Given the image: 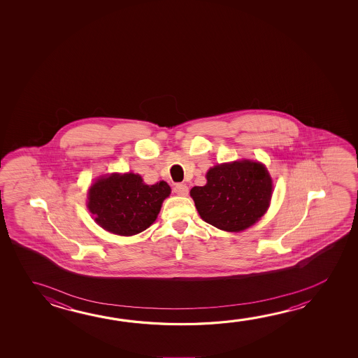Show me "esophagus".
<instances>
[{"label": "esophagus", "instance_id": "1", "mask_svg": "<svg viewBox=\"0 0 358 358\" xmlns=\"http://www.w3.org/2000/svg\"><path fill=\"white\" fill-rule=\"evenodd\" d=\"M173 191L178 196H187L188 194V187L185 183H177L176 186L173 187Z\"/></svg>", "mask_w": 358, "mask_h": 358}]
</instances>
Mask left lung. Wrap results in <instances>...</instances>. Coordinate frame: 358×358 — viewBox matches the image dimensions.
<instances>
[{"mask_svg": "<svg viewBox=\"0 0 358 358\" xmlns=\"http://www.w3.org/2000/svg\"><path fill=\"white\" fill-rule=\"evenodd\" d=\"M206 177L205 186H194L189 194L199 216L217 229L243 231L267 211L272 180L264 164L248 159L218 164Z\"/></svg>", "mask_w": 358, "mask_h": 358, "instance_id": "8db88e82", "label": "left lung"}]
</instances>
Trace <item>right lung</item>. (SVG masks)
Returning <instances> with one entry per match:
<instances>
[{
	"label": "right lung",
	"mask_w": 358,
	"mask_h": 358,
	"mask_svg": "<svg viewBox=\"0 0 358 358\" xmlns=\"http://www.w3.org/2000/svg\"><path fill=\"white\" fill-rule=\"evenodd\" d=\"M171 188L164 181L145 185L134 173L102 177L88 191L87 207L102 229L120 236H134L150 227Z\"/></svg>",
	"instance_id": "add662e5"
}]
</instances>
